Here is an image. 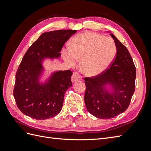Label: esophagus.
Listing matches in <instances>:
<instances>
[{
	"label": "esophagus",
	"mask_w": 151,
	"mask_h": 151,
	"mask_svg": "<svg viewBox=\"0 0 151 151\" xmlns=\"http://www.w3.org/2000/svg\"><path fill=\"white\" fill-rule=\"evenodd\" d=\"M82 79V76L81 75H79L78 73H74L71 77V81L73 82H75L76 81H81Z\"/></svg>",
	"instance_id": "34e87169"
}]
</instances>
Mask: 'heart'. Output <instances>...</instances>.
<instances>
[{
  "mask_svg": "<svg viewBox=\"0 0 151 151\" xmlns=\"http://www.w3.org/2000/svg\"><path fill=\"white\" fill-rule=\"evenodd\" d=\"M116 47L111 38L87 32L75 36L70 47L63 50V58L75 65L81 60L82 71L88 76L104 72L113 62Z\"/></svg>",
  "mask_w": 151,
  "mask_h": 151,
  "instance_id": "b5f03b06",
  "label": "heart"
}]
</instances>
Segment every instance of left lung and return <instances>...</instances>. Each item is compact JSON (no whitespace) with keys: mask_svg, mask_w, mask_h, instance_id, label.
I'll list each match as a JSON object with an SVG mask.
<instances>
[{"mask_svg":"<svg viewBox=\"0 0 151 151\" xmlns=\"http://www.w3.org/2000/svg\"><path fill=\"white\" fill-rule=\"evenodd\" d=\"M117 54L114 62L104 72L84 78L86 108L100 119H111L123 113L130 104L135 91L136 70L129 50L114 34ZM106 85H110L111 91Z\"/></svg>","mask_w":151,"mask_h":151,"instance_id":"1","label":"left lung"}]
</instances>
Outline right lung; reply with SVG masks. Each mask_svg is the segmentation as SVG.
Instances as JSON below:
<instances>
[{
    "mask_svg": "<svg viewBox=\"0 0 151 151\" xmlns=\"http://www.w3.org/2000/svg\"><path fill=\"white\" fill-rule=\"evenodd\" d=\"M76 30L44 32L32 43L22 58L15 75L14 97L22 113L37 120L55 117L62 110L65 93L72 86L71 70L53 73L45 83L40 77L45 58H58L63 45Z\"/></svg>",
    "mask_w": 151,
    "mask_h": 151,
    "instance_id": "right-lung-1",
    "label": "right lung"
}]
</instances>
